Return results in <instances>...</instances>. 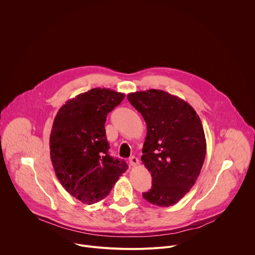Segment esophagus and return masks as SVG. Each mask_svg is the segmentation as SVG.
<instances>
[{"mask_svg":"<svg viewBox=\"0 0 255 255\" xmlns=\"http://www.w3.org/2000/svg\"><path fill=\"white\" fill-rule=\"evenodd\" d=\"M129 163L132 166H136L137 164H139V159L137 157H135V156H132V157L129 158Z\"/></svg>","mask_w":255,"mask_h":255,"instance_id":"obj_1","label":"esophagus"}]
</instances>
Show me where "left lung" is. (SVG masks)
Masks as SVG:
<instances>
[{
    "label": "left lung",
    "instance_id": "left-lung-1",
    "mask_svg": "<svg viewBox=\"0 0 255 255\" xmlns=\"http://www.w3.org/2000/svg\"><path fill=\"white\" fill-rule=\"evenodd\" d=\"M127 99L147 126L141 160L152 187L142 197L155 206H172L190 192L205 160L201 119L186 101L161 90L130 93Z\"/></svg>",
    "mask_w": 255,
    "mask_h": 255
}]
</instances>
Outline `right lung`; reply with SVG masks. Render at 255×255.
<instances>
[{
	"label": "right lung",
	"mask_w": 255,
	"mask_h": 255,
	"mask_svg": "<svg viewBox=\"0 0 255 255\" xmlns=\"http://www.w3.org/2000/svg\"><path fill=\"white\" fill-rule=\"evenodd\" d=\"M125 94L95 88L68 100L58 110L49 138L50 158L62 187L84 204L106 198L127 169L114 159L105 122Z\"/></svg>",
	"instance_id": "obj_1"
}]
</instances>
